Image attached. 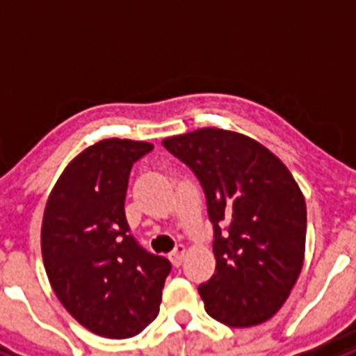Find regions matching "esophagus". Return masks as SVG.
I'll use <instances>...</instances> for the list:
<instances>
[{
    "label": "esophagus",
    "mask_w": 356,
    "mask_h": 356,
    "mask_svg": "<svg viewBox=\"0 0 356 356\" xmlns=\"http://www.w3.org/2000/svg\"><path fill=\"white\" fill-rule=\"evenodd\" d=\"M185 255H186V248L183 246V244H179V246L170 254V261L173 263V267H181V263H183V259H185Z\"/></svg>",
    "instance_id": "1"
}]
</instances>
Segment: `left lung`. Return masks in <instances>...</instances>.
<instances>
[{
  "mask_svg": "<svg viewBox=\"0 0 356 356\" xmlns=\"http://www.w3.org/2000/svg\"><path fill=\"white\" fill-rule=\"evenodd\" d=\"M162 145L196 173L208 198L216 273L198 288L206 311L231 328L267 322L290 298L305 259L307 206L296 179L244 133L202 127Z\"/></svg>",
  "mask_w": 356,
  "mask_h": 356,
  "instance_id": "left-lung-1",
  "label": "left lung"
}]
</instances>
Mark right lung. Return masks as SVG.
<instances>
[{"label":"right lung","instance_id":"add662e5","mask_svg":"<svg viewBox=\"0 0 356 356\" xmlns=\"http://www.w3.org/2000/svg\"><path fill=\"white\" fill-rule=\"evenodd\" d=\"M152 143L102 139L68 163L43 209L42 257L58 301L97 336L125 339L154 321L171 263L129 234L124 202L133 162Z\"/></svg>","mask_w":356,"mask_h":356}]
</instances>
